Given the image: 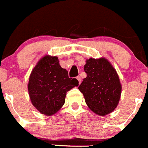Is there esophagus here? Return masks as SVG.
<instances>
[{"label":"esophagus","instance_id":"esophagus-1","mask_svg":"<svg viewBox=\"0 0 148 148\" xmlns=\"http://www.w3.org/2000/svg\"><path fill=\"white\" fill-rule=\"evenodd\" d=\"M76 78H77V80H78V83H79V84H80V83H81V78H80V76H77V77H76Z\"/></svg>","mask_w":148,"mask_h":148}]
</instances>
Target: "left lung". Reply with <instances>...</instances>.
<instances>
[{
  "label": "left lung",
  "mask_w": 148,
  "mask_h": 148,
  "mask_svg": "<svg viewBox=\"0 0 148 148\" xmlns=\"http://www.w3.org/2000/svg\"><path fill=\"white\" fill-rule=\"evenodd\" d=\"M87 74L78 89L89 109L99 116L112 113L119 102L122 84L116 70L104 58L86 60Z\"/></svg>",
  "instance_id": "left-lung-1"
}]
</instances>
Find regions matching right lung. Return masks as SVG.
Returning <instances> with one entry per match:
<instances>
[{
    "instance_id": "add662e5",
    "label": "right lung",
    "mask_w": 148,
    "mask_h": 148,
    "mask_svg": "<svg viewBox=\"0 0 148 148\" xmlns=\"http://www.w3.org/2000/svg\"><path fill=\"white\" fill-rule=\"evenodd\" d=\"M78 86L76 78L60 65L58 57H42L29 76L28 91L32 105L42 114L52 116L65 103L68 90Z\"/></svg>"
}]
</instances>
